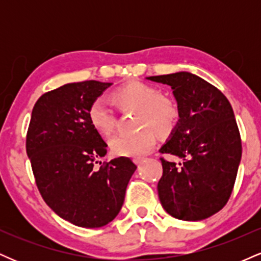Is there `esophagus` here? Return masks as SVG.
I'll list each match as a JSON object with an SVG mask.
<instances>
[{
    "label": "esophagus",
    "mask_w": 261,
    "mask_h": 261,
    "mask_svg": "<svg viewBox=\"0 0 261 261\" xmlns=\"http://www.w3.org/2000/svg\"><path fill=\"white\" fill-rule=\"evenodd\" d=\"M134 162H135V163H136L137 164V166H141V164H142L143 163V162H145V158H135V160H134Z\"/></svg>",
    "instance_id": "1"
}]
</instances>
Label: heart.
Masks as SVG:
<instances>
[{
  "label": "heart",
  "mask_w": 261,
  "mask_h": 261,
  "mask_svg": "<svg viewBox=\"0 0 261 261\" xmlns=\"http://www.w3.org/2000/svg\"><path fill=\"white\" fill-rule=\"evenodd\" d=\"M112 99L121 110L136 109L131 133H122L110 140L114 155L140 158L149 153L155 145V135L168 137L179 121V108L172 98L161 94L157 87L141 81H130L112 93ZM88 120L101 136H109L115 127V115L101 99L88 108Z\"/></svg>",
  "instance_id": "1"
}]
</instances>
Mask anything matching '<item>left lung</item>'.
Masks as SVG:
<instances>
[{"label":"left lung","instance_id":"8db88e82","mask_svg":"<svg viewBox=\"0 0 261 261\" xmlns=\"http://www.w3.org/2000/svg\"><path fill=\"white\" fill-rule=\"evenodd\" d=\"M172 87L179 122L161 153L181 158L176 164L161 157L163 175L158 196L170 216L205 220L224 207L234 187L242 140L232 106L220 89L189 72L151 76Z\"/></svg>","mask_w":261,"mask_h":261}]
</instances>
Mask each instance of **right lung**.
I'll use <instances>...</instances> for the list:
<instances>
[{
	"label": "right lung",
	"mask_w": 261,
	"mask_h": 261,
	"mask_svg": "<svg viewBox=\"0 0 261 261\" xmlns=\"http://www.w3.org/2000/svg\"><path fill=\"white\" fill-rule=\"evenodd\" d=\"M112 83H67L37 100L27 133V154L40 195L60 217L83 228L118 216L137 167L128 157L104 162L107 143L88 120V108ZM100 164V163H99Z\"/></svg>",
	"instance_id": "right-lung-1"
}]
</instances>
